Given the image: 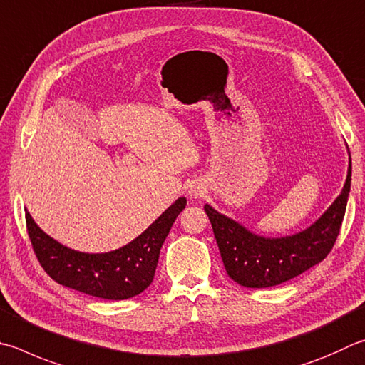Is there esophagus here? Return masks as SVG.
<instances>
[{
    "mask_svg": "<svg viewBox=\"0 0 365 365\" xmlns=\"http://www.w3.org/2000/svg\"><path fill=\"white\" fill-rule=\"evenodd\" d=\"M204 193V187L200 182H191L188 185V196L191 200H196V197H200Z\"/></svg>",
    "mask_w": 365,
    "mask_h": 365,
    "instance_id": "1",
    "label": "esophagus"
}]
</instances>
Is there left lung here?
<instances>
[{"label": "left lung", "instance_id": "left-lung-1", "mask_svg": "<svg viewBox=\"0 0 365 365\" xmlns=\"http://www.w3.org/2000/svg\"><path fill=\"white\" fill-rule=\"evenodd\" d=\"M348 156V174L340 195L314 223L298 233L279 237L257 235L231 217L220 214L210 204L204 205L225 269L231 279L252 289L279 286L327 257L340 233L348 204L351 190L349 150Z\"/></svg>", "mask_w": 365, "mask_h": 365}]
</instances>
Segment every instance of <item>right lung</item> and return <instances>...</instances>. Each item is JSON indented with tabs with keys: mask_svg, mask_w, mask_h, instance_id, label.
<instances>
[{
	"mask_svg": "<svg viewBox=\"0 0 365 365\" xmlns=\"http://www.w3.org/2000/svg\"><path fill=\"white\" fill-rule=\"evenodd\" d=\"M185 205L187 197H178L135 240L98 254L63 246L38 227L29 210L25 218L35 254L52 279L86 295L125 300L142 294L153 282L163 244Z\"/></svg>",
	"mask_w": 365,
	"mask_h": 365,
	"instance_id": "add662e5",
	"label": "right lung"
}]
</instances>
